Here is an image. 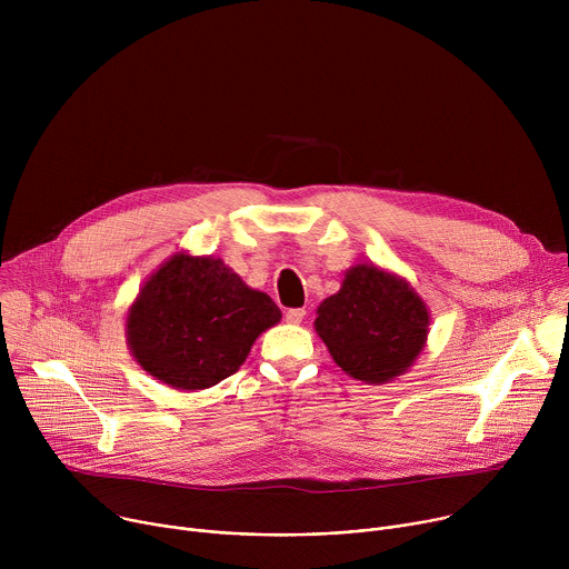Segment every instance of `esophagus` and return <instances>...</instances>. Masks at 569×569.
<instances>
[{"instance_id": "obj_1", "label": "esophagus", "mask_w": 569, "mask_h": 569, "mask_svg": "<svg viewBox=\"0 0 569 569\" xmlns=\"http://www.w3.org/2000/svg\"><path fill=\"white\" fill-rule=\"evenodd\" d=\"M303 317H306V310H303V308H290V310H286V321H290V323H299Z\"/></svg>"}]
</instances>
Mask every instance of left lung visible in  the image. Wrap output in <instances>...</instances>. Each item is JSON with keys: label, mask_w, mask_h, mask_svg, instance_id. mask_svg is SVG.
Returning <instances> with one entry per match:
<instances>
[{"label": "left lung", "mask_w": 569, "mask_h": 569, "mask_svg": "<svg viewBox=\"0 0 569 569\" xmlns=\"http://www.w3.org/2000/svg\"><path fill=\"white\" fill-rule=\"evenodd\" d=\"M430 312L415 288L373 263L351 268L317 308L315 331L351 378L380 385L405 373L426 347Z\"/></svg>", "instance_id": "left-lung-1"}]
</instances>
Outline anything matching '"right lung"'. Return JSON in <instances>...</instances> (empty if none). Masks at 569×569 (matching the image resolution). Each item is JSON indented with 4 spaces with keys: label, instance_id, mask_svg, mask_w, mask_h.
<instances>
[{
    "label": "right lung",
    "instance_id": "obj_1",
    "mask_svg": "<svg viewBox=\"0 0 569 569\" xmlns=\"http://www.w3.org/2000/svg\"><path fill=\"white\" fill-rule=\"evenodd\" d=\"M279 306L213 257L173 254L141 286L128 310L134 360L176 389H207L236 373Z\"/></svg>",
    "mask_w": 569,
    "mask_h": 569
}]
</instances>
